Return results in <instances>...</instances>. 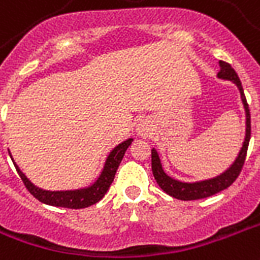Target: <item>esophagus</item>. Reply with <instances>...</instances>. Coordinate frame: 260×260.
<instances>
[{"instance_id":"obj_1","label":"esophagus","mask_w":260,"mask_h":260,"mask_svg":"<svg viewBox=\"0 0 260 260\" xmlns=\"http://www.w3.org/2000/svg\"><path fill=\"white\" fill-rule=\"evenodd\" d=\"M136 132H138L139 136H142V138H147L148 135L151 134V128L148 125L147 122H140L136 128Z\"/></svg>"}]
</instances>
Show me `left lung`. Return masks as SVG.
I'll return each instance as SVG.
<instances>
[{
    "mask_svg": "<svg viewBox=\"0 0 260 260\" xmlns=\"http://www.w3.org/2000/svg\"><path fill=\"white\" fill-rule=\"evenodd\" d=\"M219 72L217 73L218 79L222 80H229V82L235 83L239 91H240L241 102H243V108L245 112V136L243 146H241L240 151L236 156L229 168L221 174H218L215 177L207 178V180H201V181H193V183H185V181H180L176 178L170 177L165 173V170L162 168L161 158L158 155L155 148L151 150V168L152 174L155 177L158 185L162 188V191H165L168 195L173 196L176 199L180 201H196V199H203V198H209V196L218 193V192L226 189L229 185L233 184L237 176L240 174L243 165H244L245 155H247V150H248L249 138H251V116H249V109L247 99H245L244 91L241 87V82L236 71L228 64L225 61H219Z\"/></svg>",
    "mask_w": 260,
    "mask_h": 260,
    "instance_id": "obj_1",
    "label": "left lung"
}]
</instances>
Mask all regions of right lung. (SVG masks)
<instances>
[{
  "label": "right lung",
  "instance_id": "right-lung-1",
  "mask_svg": "<svg viewBox=\"0 0 260 260\" xmlns=\"http://www.w3.org/2000/svg\"><path fill=\"white\" fill-rule=\"evenodd\" d=\"M132 142H134V139H126V140H124L122 143L116 146L112 151L109 152V155L106 156V161H105L104 169H102L101 174L98 176V178L91 185L79 188V189H68V191H46V189H42V188L34 185L27 178V176L20 170L17 164L13 161L11 152H9V155H11L13 165H15L20 178L23 180V183H24V185L29 191V193L35 196L38 201L42 202L45 205L54 206V207L84 209V207L95 205L96 202L101 201L105 196V193L109 191V187H110V184L114 180L116 172L120 164H121L126 148L129 147Z\"/></svg>",
  "mask_w": 260,
  "mask_h": 260
}]
</instances>
